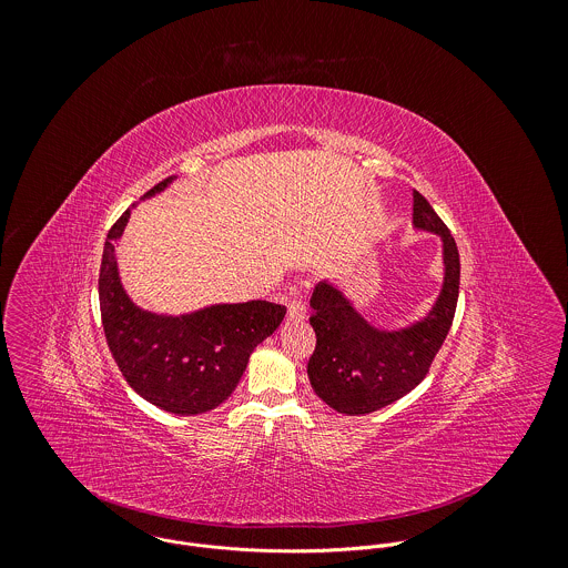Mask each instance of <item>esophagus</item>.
I'll use <instances>...</instances> for the list:
<instances>
[{"label": "esophagus", "instance_id": "1", "mask_svg": "<svg viewBox=\"0 0 568 568\" xmlns=\"http://www.w3.org/2000/svg\"><path fill=\"white\" fill-rule=\"evenodd\" d=\"M286 317H288L291 322H302V320H306V306H304L302 302H291V304H288V311H286Z\"/></svg>", "mask_w": 568, "mask_h": 568}]
</instances>
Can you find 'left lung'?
Masks as SVG:
<instances>
[{
    "instance_id": "1",
    "label": "left lung",
    "mask_w": 568,
    "mask_h": 568,
    "mask_svg": "<svg viewBox=\"0 0 568 568\" xmlns=\"http://www.w3.org/2000/svg\"><path fill=\"white\" fill-rule=\"evenodd\" d=\"M413 226L442 237L444 282L426 317L399 331H384L366 322L328 282L317 284L311 295L308 322L317 344L308 359V379L337 413L366 415L410 393L426 377L448 335L459 293L457 244L417 191H413Z\"/></svg>"
}]
</instances>
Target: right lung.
Here are the masks:
<instances>
[{
    "mask_svg": "<svg viewBox=\"0 0 568 568\" xmlns=\"http://www.w3.org/2000/svg\"><path fill=\"white\" fill-rule=\"evenodd\" d=\"M166 178L144 197L162 193ZM131 209L111 226L100 268V311L109 348L146 402L175 415H197L220 406L235 390L248 357L286 315V306L253 300L213 304L186 315H158L126 295L115 260Z\"/></svg>",
    "mask_w": 568,
    "mask_h": 568,
    "instance_id": "add662e5",
    "label": "right lung"
}]
</instances>
